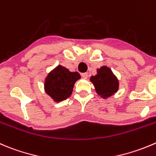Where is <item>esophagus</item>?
Instances as JSON below:
<instances>
[{
  "label": "esophagus",
  "instance_id": "34e87169",
  "mask_svg": "<svg viewBox=\"0 0 156 156\" xmlns=\"http://www.w3.org/2000/svg\"><path fill=\"white\" fill-rule=\"evenodd\" d=\"M81 77H82L83 78H84V79H86V78H87V77H88V74H87V73H82V74H81Z\"/></svg>",
  "mask_w": 156,
  "mask_h": 156
}]
</instances>
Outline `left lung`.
<instances>
[{
  "instance_id": "1",
  "label": "left lung",
  "mask_w": 156,
  "mask_h": 156,
  "mask_svg": "<svg viewBox=\"0 0 156 156\" xmlns=\"http://www.w3.org/2000/svg\"><path fill=\"white\" fill-rule=\"evenodd\" d=\"M90 81L94 86L97 94L104 99H107L119 90L118 78L106 66L97 69V74L90 76Z\"/></svg>"
}]
</instances>
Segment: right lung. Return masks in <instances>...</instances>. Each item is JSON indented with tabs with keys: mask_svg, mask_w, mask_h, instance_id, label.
Returning a JSON list of instances; mask_svg holds the SVG:
<instances>
[{
	"mask_svg": "<svg viewBox=\"0 0 156 156\" xmlns=\"http://www.w3.org/2000/svg\"><path fill=\"white\" fill-rule=\"evenodd\" d=\"M81 78L77 72H72L64 66L58 65L49 72L45 78V92L58 103L70 97L73 91L75 82Z\"/></svg>",
	"mask_w": 156,
	"mask_h": 156,
	"instance_id": "add662e5",
	"label": "right lung"
}]
</instances>
